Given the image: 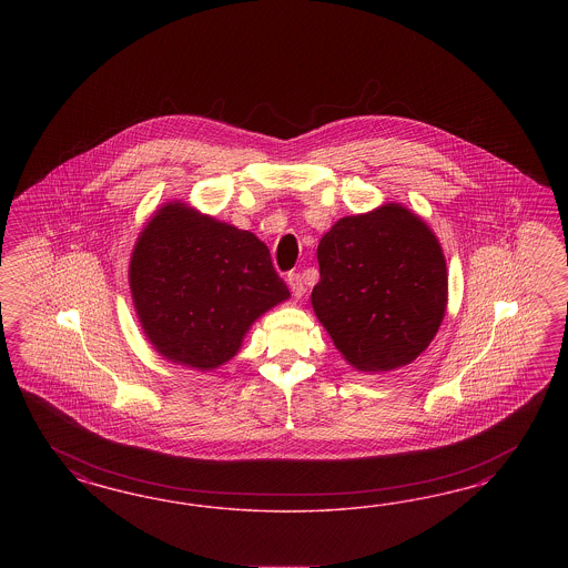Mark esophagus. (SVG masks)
<instances>
[{
    "instance_id": "obj_1",
    "label": "esophagus",
    "mask_w": 568,
    "mask_h": 568,
    "mask_svg": "<svg viewBox=\"0 0 568 568\" xmlns=\"http://www.w3.org/2000/svg\"><path fill=\"white\" fill-rule=\"evenodd\" d=\"M287 285L292 290L293 297H297V300L306 293V287H304V281H302L300 273H292V275L287 276Z\"/></svg>"
}]
</instances>
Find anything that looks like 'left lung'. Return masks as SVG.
Here are the masks:
<instances>
[{"instance_id":"8db88e82","label":"left lung","mask_w":568,"mask_h":568,"mask_svg":"<svg viewBox=\"0 0 568 568\" xmlns=\"http://www.w3.org/2000/svg\"><path fill=\"white\" fill-rule=\"evenodd\" d=\"M316 256L312 308L349 366L389 373L429 347L446 316V256L410 207L389 202L339 219Z\"/></svg>"}]
</instances>
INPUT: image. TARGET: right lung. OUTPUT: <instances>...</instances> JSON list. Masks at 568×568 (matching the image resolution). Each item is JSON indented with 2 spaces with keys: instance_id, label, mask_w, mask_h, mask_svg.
I'll return each mask as SVG.
<instances>
[{
  "instance_id": "1",
  "label": "right lung",
  "mask_w": 568,
  "mask_h": 568,
  "mask_svg": "<svg viewBox=\"0 0 568 568\" xmlns=\"http://www.w3.org/2000/svg\"><path fill=\"white\" fill-rule=\"evenodd\" d=\"M129 287L155 352L202 373L235 358L260 316L290 300L254 233L181 200L162 204L141 229Z\"/></svg>"
}]
</instances>
